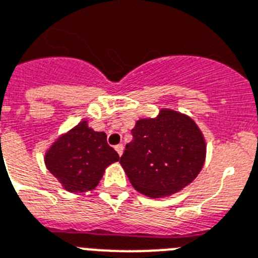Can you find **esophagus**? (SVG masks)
Here are the masks:
<instances>
[{"label": "esophagus", "mask_w": 258, "mask_h": 258, "mask_svg": "<svg viewBox=\"0 0 258 258\" xmlns=\"http://www.w3.org/2000/svg\"><path fill=\"white\" fill-rule=\"evenodd\" d=\"M114 150L117 151L118 155H122V153H124V146L122 145H117V146H114Z\"/></svg>", "instance_id": "obj_1"}]
</instances>
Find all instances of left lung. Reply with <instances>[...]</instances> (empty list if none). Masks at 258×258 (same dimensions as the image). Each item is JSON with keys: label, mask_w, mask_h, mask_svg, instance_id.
<instances>
[{"label": "left lung", "mask_w": 258, "mask_h": 258, "mask_svg": "<svg viewBox=\"0 0 258 258\" xmlns=\"http://www.w3.org/2000/svg\"><path fill=\"white\" fill-rule=\"evenodd\" d=\"M132 136L120 164L134 189L147 197L177 193L204 167V134L186 114L162 109L155 118L138 120Z\"/></svg>", "instance_id": "left-lung-1"}]
</instances>
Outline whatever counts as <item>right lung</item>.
I'll return each instance as SVG.
<instances>
[{
    "label": "right lung",
    "instance_id": "1",
    "mask_svg": "<svg viewBox=\"0 0 258 258\" xmlns=\"http://www.w3.org/2000/svg\"><path fill=\"white\" fill-rule=\"evenodd\" d=\"M120 156L107 144V134L82 121L62 134L45 153L48 171L72 193L92 190L105 168Z\"/></svg>",
    "mask_w": 258,
    "mask_h": 258
}]
</instances>
